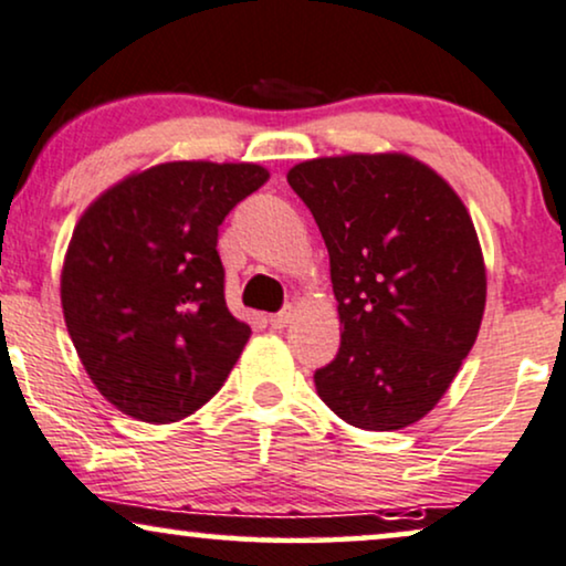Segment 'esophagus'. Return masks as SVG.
<instances>
[{
	"instance_id": "obj_1",
	"label": "esophagus",
	"mask_w": 566,
	"mask_h": 566,
	"mask_svg": "<svg viewBox=\"0 0 566 566\" xmlns=\"http://www.w3.org/2000/svg\"><path fill=\"white\" fill-rule=\"evenodd\" d=\"M290 322H292V308H284V311L274 313V316H269L271 329H284V326H287Z\"/></svg>"
}]
</instances>
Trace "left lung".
<instances>
[{
	"instance_id": "obj_1",
	"label": "left lung",
	"mask_w": 566,
	"mask_h": 566,
	"mask_svg": "<svg viewBox=\"0 0 566 566\" xmlns=\"http://www.w3.org/2000/svg\"><path fill=\"white\" fill-rule=\"evenodd\" d=\"M290 187L329 250L343 335L313 374L339 419L403 430L432 411L478 339L485 263L451 184L400 153L297 163Z\"/></svg>"
}]
</instances>
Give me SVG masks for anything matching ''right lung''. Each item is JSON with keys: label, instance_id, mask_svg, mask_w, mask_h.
Segmentation results:
<instances>
[{"label": "right lung", "instance_id": "add662e5", "mask_svg": "<svg viewBox=\"0 0 566 566\" xmlns=\"http://www.w3.org/2000/svg\"><path fill=\"white\" fill-rule=\"evenodd\" d=\"M265 181L255 163H160L84 210L60 301L81 364L118 411L168 424L227 382L250 326L227 308L218 227Z\"/></svg>", "mask_w": 566, "mask_h": 566}]
</instances>
